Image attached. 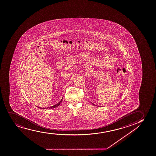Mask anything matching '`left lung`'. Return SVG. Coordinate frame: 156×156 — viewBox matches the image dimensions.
<instances>
[{"mask_svg": "<svg viewBox=\"0 0 156 156\" xmlns=\"http://www.w3.org/2000/svg\"><path fill=\"white\" fill-rule=\"evenodd\" d=\"M91 104H92V105H94V104H92V102H91ZM95 106H96V105H95Z\"/></svg>", "mask_w": 156, "mask_h": 156, "instance_id": "1", "label": "left lung"}]
</instances>
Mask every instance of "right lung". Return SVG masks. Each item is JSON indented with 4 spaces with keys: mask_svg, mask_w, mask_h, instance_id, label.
I'll return each mask as SVG.
<instances>
[{
    "mask_svg": "<svg viewBox=\"0 0 156 156\" xmlns=\"http://www.w3.org/2000/svg\"><path fill=\"white\" fill-rule=\"evenodd\" d=\"M62 99H63V97L62 98V100L60 101L59 102H58V104H56L55 105H54V106H51V107H47V108H41V107H38V108H41V109H52V108H56V107H57L58 106H59L60 104L62 103Z\"/></svg>",
    "mask_w": 156,
    "mask_h": 156,
    "instance_id": "right-lung-1",
    "label": "right lung"
}]
</instances>
